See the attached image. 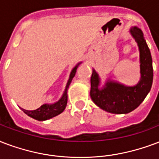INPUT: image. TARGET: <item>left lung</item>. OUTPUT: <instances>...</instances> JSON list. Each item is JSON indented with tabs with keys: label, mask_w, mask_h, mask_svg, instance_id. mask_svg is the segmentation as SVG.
I'll use <instances>...</instances> for the list:
<instances>
[{
	"label": "left lung",
	"mask_w": 159,
	"mask_h": 159,
	"mask_svg": "<svg viewBox=\"0 0 159 159\" xmlns=\"http://www.w3.org/2000/svg\"><path fill=\"white\" fill-rule=\"evenodd\" d=\"M129 33L138 44L140 62V80L134 86H127L107 78L101 86L99 74L93 69L90 96L93 102L101 109L114 114H127L143 102L151 90L153 78L151 52L141 29L133 26Z\"/></svg>",
	"instance_id": "left-lung-1"
}]
</instances>
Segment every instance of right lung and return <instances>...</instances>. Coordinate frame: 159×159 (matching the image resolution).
Returning a JSON list of instances; mask_svg holds the SVG:
<instances>
[{"label":"right lung","mask_w":159,"mask_h":159,"mask_svg":"<svg viewBox=\"0 0 159 159\" xmlns=\"http://www.w3.org/2000/svg\"><path fill=\"white\" fill-rule=\"evenodd\" d=\"M82 63V61H80L76 65V66L71 69V73L69 75V78L66 82V87L64 89V92L62 95L61 97V98L57 102H56L54 103L48 104L45 103L40 107L39 108L36 109V110H25V109L21 108L23 112H25L26 115H28L29 117H32L34 119L38 120V121H46V120L50 119L52 117L57 116L60 113L63 112L66 107L67 103V90L70 84H71V80L74 77L76 71H77V67L79 66L80 64Z\"/></svg>","instance_id":"1"}]
</instances>
